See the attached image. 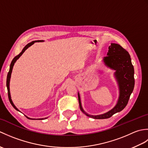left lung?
Instances as JSON below:
<instances>
[{"label":"left lung","instance_id":"1","mask_svg":"<svg viewBox=\"0 0 148 148\" xmlns=\"http://www.w3.org/2000/svg\"><path fill=\"white\" fill-rule=\"evenodd\" d=\"M107 55L108 56L103 58V62L108 67L116 71L115 76L119 84V97L117 104L111 111L103 114L92 116L88 114L83 109L80 97L78 93L81 111L87 116L94 119L109 118L115 113L122 111L127 105L134 88V69L128 52L119 45L111 43Z\"/></svg>","mask_w":148,"mask_h":148}]
</instances>
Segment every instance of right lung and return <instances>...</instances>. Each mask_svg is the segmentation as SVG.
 <instances>
[{
    "instance_id": "obj_1",
    "label": "right lung",
    "mask_w": 148,
    "mask_h": 148,
    "mask_svg": "<svg viewBox=\"0 0 148 148\" xmlns=\"http://www.w3.org/2000/svg\"><path fill=\"white\" fill-rule=\"evenodd\" d=\"M42 41H43V40H34V41H32V42H31L28 44L27 45H26L25 46V48L23 49V50H22L21 52L20 53V54L15 56V57L13 58V60H12L11 63L10 69H9V72H8V76H7V81H6V86H7V88H8V98H9V102H10V103H11V105L12 106V107H13V108H14L16 110H17V111H19V110H18L16 108L15 106L13 104V103H12V100H11V99L10 91H9V80H10V77H11V72H12V67H13V65H14V63L16 62V61L20 57V56H21L22 54H23V53H24V51H25V50H26L28 48H29V47H30L31 45H32L34 42H42ZM27 118L30 119H31V118H28V117H27ZM43 119V118H42V119Z\"/></svg>"
}]
</instances>
